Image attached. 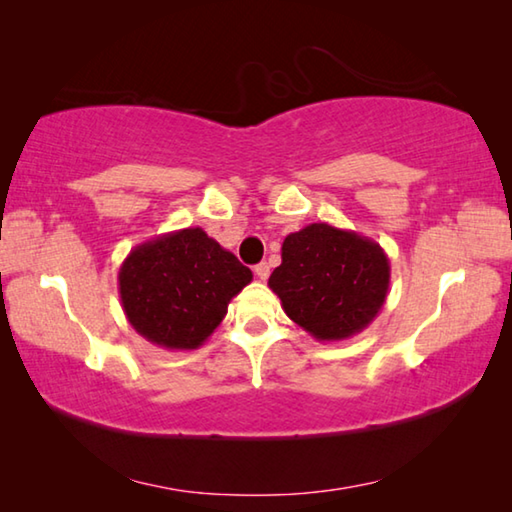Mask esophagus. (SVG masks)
Segmentation results:
<instances>
[{"label": "esophagus", "mask_w": 512, "mask_h": 512, "mask_svg": "<svg viewBox=\"0 0 512 512\" xmlns=\"http://www.w3.org/2000/svg\"><path fill=\"white\" fill-rule=\"evenodd\" d=\"M255 275L259 277V280H268V275H271V266H268L266 262L257 264V266H255Z\"/></svg>", "instance_id": "obj_1"}]
</instances>
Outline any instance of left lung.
Wrapping results in <instances>:
<instances>
[{
    "label": "left lung",
    "mask_w": 512,
    "mask_h": 512,
    "mask_svg": "<svg viewBox=\"0 0 512 512\" xmlns=\"http://www.w3.org/2000/svg\"><path fill=\"white\" fill-rule=\"evenodd\" d=\"M391 262L377 241L329 223H309L284 239L268 287L284 314L316 341H343L384 307Z\"/></svg>",
    "instance_id": "obj_1"
}]
</instances>
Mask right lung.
I'll list each match as a JSON object with an SVG mask.
<instances>
[{
    "label": "right lung",
    "mask_w": 512,
    "mask_h": 512,
    "mask_svg": "<svg viewBox=\"0 0 512 512\" xmlns=\"http://www.w3.org/2000/svg\"><path fill=\"white\" fill-rule=\"evenodd\" d=\"M250 280V268L203 228L144 241L128 253L117 275L128 323L167 350L201 348Z\"/></svg>",
    "instance_id": "right-lung-1"
}]
</instances>
